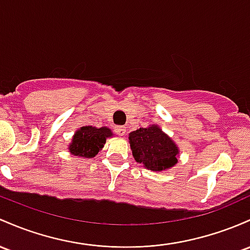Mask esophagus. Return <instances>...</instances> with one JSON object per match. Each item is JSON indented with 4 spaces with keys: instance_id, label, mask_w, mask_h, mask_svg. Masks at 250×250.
Instances as JSON below:
<instances>
[{
    "instance_id": "1",
    "label": "esophagus",
    "mask_w": 250,
    "mask_h": 250,
    "mask_svg": "<svg viewBox=\"0 0 250 250\" xmlns=\"http://www.w3.org/2000/svg\"><path fill=\"white\" fill-rule=\"evenodd\" d=\"M117 134L121 136H125V127H116V129H115Z\"/></svg>"
}]
</instances>
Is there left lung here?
Returning a JSON list of instances; mask_svg holds the SVG:
<instances>
[{
    "instance_id": "obj_1",
    "label": "left lung",
    "mask_w": 250,
    "mask_h": 250,
    "mask_svg": "<svg viewBox=\"0 0 250 250\" xmlns=\"http://www.w3.org/2000/svg\"><path fill=\"white\" fill-rule=\"evenodd\" d=\"M129 144L136 163L150 171H166L178 163L179 148L156 125L131 131Z\"/></svg>"
}]
</instances>
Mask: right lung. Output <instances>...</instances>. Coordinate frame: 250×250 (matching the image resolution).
Here are the masks:
<instances>
[{
    "label": "right lung",
    "mask_w": 250,
    "mask_h": 250,
    "mask_svg": "<svg viewBox=\"0 0 250 250\" xmlns=\"http://www.w3.org/2000/svg\"><path fill=\"white\" fill-rule=\"evenodd\" d=\"M112 133L108 127L96 128L92 125L82 127L75 133L68 150L73 155L82 158H94L104 147L105 140L111 138Z\"/></svg>",
    "instance_id": "right-lung-1"
}]
</instances>
